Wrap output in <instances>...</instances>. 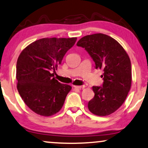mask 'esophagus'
<instances>
[{
  "mask_svg": "<svg viewBox=\"0 0 148 148\" xmlns=\"http://www.w3.org/2000/svg\"><path fill=\"white\" fill-rule=\"evenodd\" d=\"M74 88H76L82 89V88H84L85 86H84V85H82V86H74Z\"/></svg>",
  "mask_w": 148,
  "mask_h": 148,
  "instance_id": "obj_1",
  "label": "esophagus"
}]
</instances>
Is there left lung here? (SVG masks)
<instances>
[{"instance_id":"obj_1","label":"left lung","mask_w":148,"mask_h":148,"mask_svg":"<svg viewBox=\"0 0 148 148\" xmlns=\"http://www.w3.org/2000/svg\"><path fill=\"white\" fill-rule=\"evenodd\" d=\"M77 46L86 49L95 63L103 70L101 86H92L95 97L88 102L89 111L98 116H107L124 103L132 84L130 58L115 39L103 33L83 37Z\"/></svg>"}]
</instances>
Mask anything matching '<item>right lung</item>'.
I'll use <instances>...</instances> for the list:
<instances>
[{"label":"right lung","instance_id":"add662e5","mask_svg":"<svg viewBox=\"0 0 148 148\" xmlns=\"http://www.w3.org/2000/svg\"><path fill=\"white\" fill-rule=\"evenodd\" d=\"M72 38H43L26 47L16 66L17 90L27 106L38 115L58 113L72 87L61 84L53 73L76 41Z\"/></svg>","mask_w":148,"mask_h":148}]
</instances>
